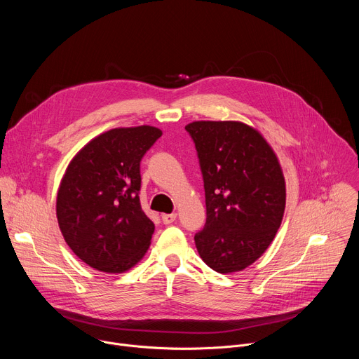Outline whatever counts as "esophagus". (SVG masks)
Returning a JSON list of instances; mask_svg holds the SVG:
<instances>
[{"label":"esophagus","instance_id":"esophagus-1","mask_svg":"<svg viewBox=\"0 0 359 359\" xmlns=\"http://www.w3.org/2000/svg\"><path fill=\"white\" fill-rule=\"evenodd\" d=\"M176 217H177V215H176V213H170V215H162V222H163L165 224H170V223H173V222L176 220Z\"/></svg>","mask_w":359,"mask_h":359}]
</instances>
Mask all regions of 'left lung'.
Here are the masks:
<instances>
[{
	"label": "left lung",
	"instance_id": "obj_1",
	"mask_svg": "<svg viewBox=\"0 0 359 359\" xmlns=\"http://www.w3.org/2000/svg\"><path fill=\"white\" fill-rule=\"evenodd\" d=\"M191 136L206 194V224L194 243L217 273L241 271L269 248L285 209V182L271 146L251 126L198 121Z\"/></svg>",
	"mask_w": 359,
	"mask_h": 359
}]
</instances>
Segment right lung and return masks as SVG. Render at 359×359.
I'll return each instance as SVG.
<instances>
[{
  "label": "right lung",
  "instance_id": "add662e5",
  "mask_svg": "<svg viewBox=\"0 0 359 359\" xmlns=\"http://www.w3.org/2000/svg\"><path fill=\"white\" fill-rule=\"evenodd\" d=\"M161 136L147 125L116 128L92 139L68 165L57 196L58 224L92 269L123 273L147 251L155 224L140 206V161Z\"/></svg>",
  "mask_w": 359,
  "mask_h": 359
}]
</instances>
